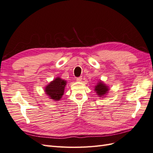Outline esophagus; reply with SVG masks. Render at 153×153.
<instances>
[{"mask_svg":"<svg viewBox=\"0 0 153 153\" xmlns=\"http://www.w3.org/2000/svg\"><path fill=\"white\" fill-rule=\"evenodd\" d=\"M76 81L77 82H81L82 81V77H77L76 79Z\"/></svg>","mask_w":153,"mask_h":153,"instance_id":"esophagus-1","label":"esophagus"}]
</instances>
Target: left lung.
Masks as SVG:
<instances>
[{
	"label": "left lung",
	"mask_w": 153,
	"mask_h": 153,
	"mask_svg": "<svg viewBox=\"0 0 153 153\" xmlns=\"http://www.w3.org/2000/svg\"><path fill=\"white\" fill-rule=\"evenodd\" d=\"M109 90L108 86H107L106 84H105L103 81L100 80L97 82V85L94 87V91L96 92L97 95L100 97H104L105 96H106Z\"/></svg>",
	"instance_id": "obj_1"
}]
</instances>
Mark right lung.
<instances>
[{
    "mask_svg": "<svg viewBox=\"0 0 153 153\" xmlns=\"http://www.w3.org/2000/svg\"><path fill=\"white\" fill-rule=\"evenodd\" d=\"M66 83L67 82L66 80L61 79V77H56L55 79L45 87V92L46 94L50 100H53L55 101H59L64 94Z\"/></svg>",
    "mask_w": 153,
    "mask_h": 153,
    "instance_id": "add662e5",
    "label": "right lung"
}]
</instances>
